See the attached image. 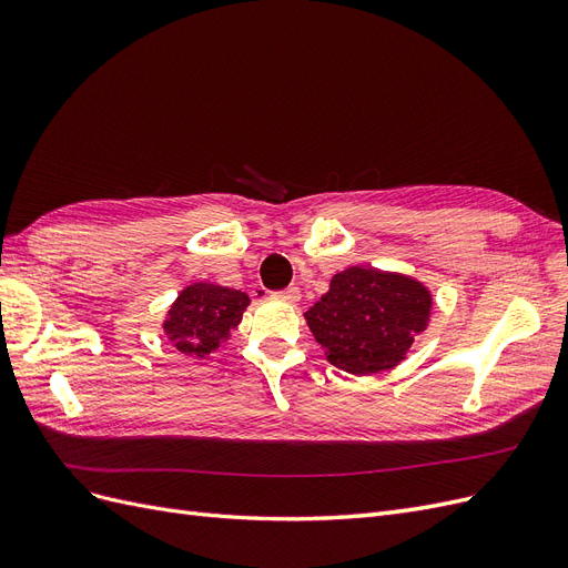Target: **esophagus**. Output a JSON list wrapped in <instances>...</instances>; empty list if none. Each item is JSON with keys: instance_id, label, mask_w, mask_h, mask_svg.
Masks as SVG:
<instances>
[{"instance_id": "esophagus-1", "label": "esophagus", "mask_w": 568, "mask_h": 568, "mask_svg": "<svg viewBox=\"0 0 568 568\" xmlns=\"http://www.w3.org/2000/svg\"><path fill=\"white\" fill-rule=\"evenodd\" d=\"M274 298L286 301V303H298L301 301V291H298V286H288L284 291H277V294H274Z\"/></svg>"}]
</instances>
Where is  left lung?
Listing matches in <instances>:
<instances>
[{
    "instance_id": "8db88e82",
    "label": "left lung",
    "mask_w": 568,
    "mask_h": 568,
    "mask_svg": "<svg viewBox=\"0 0 568 568\" xmlns=\"http://www.w3.org/2000/svg\"><path fill=\"white\" fill-rule=\"evenodd\" d=\"M434 311L428 286L409 274L353 265L334 274L305 322L329 363L355 376L398 367Z\"/></svg>"
}]
</instances>
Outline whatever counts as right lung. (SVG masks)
<instances>
[{
	"instance_id": "add662e5",
	"label": "right lung",
	"mask_w": 568,
	"mask_h": 568,
	"mask_svg": "<svg viewBox=\"0 0 568 568\" xmlns=\"http://www.w3.org/2000/svg\"><path fill=\"white\" fill-rule=\"evenodd\" d=\"M251 298L242 288H230L209 282L189 284L180 291L163 320V334L173 346L194 357H209L244 317Z\"/></svg>"
}]
</instances>
